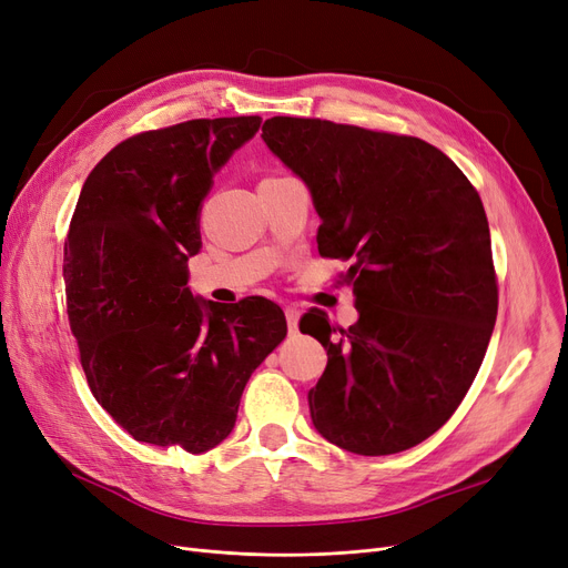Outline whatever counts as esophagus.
Segmentation results:
<instances>
[{
  "instance_id": "34e87169",
  "label": "esophagus",
  "mask_w": 568,
  "mask_h": 568,
  "mask_svg": "<svg viewBox=\"0 0 568 568\" xmlns=\"http://www.w3.org/2000/svg\"><path fill=\"white\" fill-rule=\"evenodd\" d=\"M284 314H286V326H288V333H298L301 310H298V307H286V310H284Z\"/></svg>"
}]
</instances>
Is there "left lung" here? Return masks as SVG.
Instances as JSON below:
<instances>
[{
	"mask_svg": "<svg viewBox=\"0 0 568 568\" xmlns=\"http://www.w3.org/2000/svg\"><path fill=\"white\" fill-rule=\"evenodd\" d=\"M261 138L307 186L320 254L352 261L356 324L335 331L320 310L301 322L328 354L312 424L354 455L410 449L457 410L494 331L483 200L417 138L291 116L267 119Z\"/></svg>",
	"mask_w": 568,
	"mask_h": 568,
	"instance_id": "8db88e82",
	"label": "left lung"
}]
</instances>
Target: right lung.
I'll return each mask as SVG.
<instances>
[{"mask_svg": "<svg viewBox=\"0 0 568 568\" xmlns=\"http://www.w3.org/2000/svg\"><path fill=\"white\" fill-rule=\"evenodd\" d=\"M261 116L195 119L113 146L64 242V293L88 387L128 434L202 455L231 436L248 377L286 337L280 305L193 296L189 258L214 174Z\"/></svg>", "mask_w": 568, "mask_h": 568, "instance_id": "obj_1", "label": "right lung"}]
</instances>
